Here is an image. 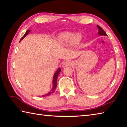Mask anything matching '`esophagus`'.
Masks as SVG:
<instances>
[{
  "label": "esophagus",
  "instance_id": "34e87169",
  "mask_svg": "<svg viewBox=\"0 0 127 127\" xmlns=\"http://www.w3.org/2000/svg\"><path fill=\"white\" fill-rule=\"evenodd\" d=\"M72 63H70V62H65L63 64V67H66V66H71L72 65Z\"/></svg>",
  "mask_w": 127,
  "mask_h": 127
}]
</instances>
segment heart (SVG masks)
Instances as JSON below:
<instances>
[{"label":"heart","instance_id":"1","mask_svg":"<svg viewBox=\"0 0 127 127\" xmlns=\"http://www.w3.org/2000/svg\"><path fill=\"white\" fill-rule=\"evenodd\" d=\"M81 38V34H74L69 32H65L59 35V41L61 44L63 45H68L72 42V44L76 46L80 42Z\"/></svg>","mask_w":127,"mask_h":127}]
</instances>
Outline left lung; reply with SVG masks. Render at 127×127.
I'll use <instances>...</instances> for the list:
<instances>
[{
    "label": "left lung",
    "mask_w": 127,
    "mask_h": 127,
    "mask_svg": "<svg viewBox=\"0 0 127 127\" xmlns=\"http://www.w3.org/2000/svg\"><path fill=\"white\" fill-rule=\"evenodd\" d=\"M97 28L98 29V35H104V36H106V33H105V32L103 30V29H102L101 27L100 26H99L97 25Z\"/></svg>",
    "instance_id": "1"
}]
</instances>
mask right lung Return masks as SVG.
<instances>
[{
  "label": "right lung",
  "instance_id": "obj_1",
  "mask_svg": "<svg viewBox=\"0 0 127 127\" xmlns=\"http://www.w3.org/2000/svg\"><path fill=\"white\" fill-rule=\"evenodd\" d=\"M30 30H27V31L26 32V33H25V35H23V37L21 38V40H22L23 39V38L25 37L26 36H27V35H28V34H29V33L30 32ZM21 40H20V41H21ZM61 72V68H59L57 70V71L55 73L54 75V77H53V89H52V90H51L50 92H48V94H46V95H45L42 96H43V97H45V96H49V95H50L51 94H52L53 93V92L55 91V89H56V87H57V82L58 76V75L59 74L60 72Z\"/></svg>",
  "mask_w": 127,
  "mask_h": 127
}]
</instances>
